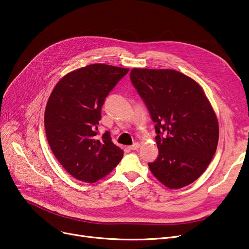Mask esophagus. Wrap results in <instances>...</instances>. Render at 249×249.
I'll list each match as a JSON object with an SVG mask.
<instances>
[{
  "label": "esophagus",
  "instance_id": "1",
  "mask_svg": "<svg viewBox=\"0 0 249 249\" xmlns=\"http://www.w3.org/2000/svg\"><path fill=\"white\" fill-rule=\"evenodd\" d=\"M138 147H139V143H137V142L134 143V144L131 145V146H128V148L131 149V150H136Z\"/></svg>",
  "mask_w": 249,
  "mask_h": 249
}]
</instances>
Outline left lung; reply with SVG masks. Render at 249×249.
Segmentation results:
<instances>
[{
    "mask_svg": "<svg viewBox=\"0 0 249 249\" xmlns=\"http://www.w3.org/2000/svg\"><path fill=\"white\" fill-rule=\"evenodd\" d=\"M130 78L155 123L160 154L150 172L172 190L189 186L210 164L219 139L216 113L203 88L175 70L132 69Z\"/></svg>",
    "mask_w": 249,
    "mask_h": 249,
    "instance_id": "8db88e82",
    "label": "left lung"
}]
</instances>
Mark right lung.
Masks as SVG:
<instances>
[{
    "instance_id": "add662e5",
    "label": "right lung",
    "mask_w": 249,
    "mask_h": 249,
    "mask_svg": "<svg viewBox=\"0 0 249 249\" xmlns=\"http://www.w3.org/2000/svg\"><path fill=\"white\" fill-rule=\"evenodd\" d=\"M129 69L94 63L61 77L46 104L44 126L56 160L78 180L93 182L108 176L124 151L107 131L101 138V109L110 90Z\"/></svg>"
}]
</instances>
